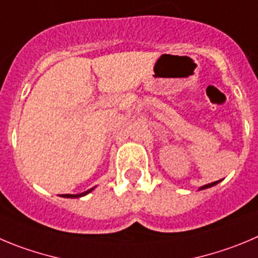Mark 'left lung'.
I'll return each instance as SVG.
<instances>
[{
    "instance_id": "8db88e82",
    "label": "left lung",
    "mask_w": 258,
    "mask_h": 258,
    "mask_svg": "<svg viewBox=\"0 0 258 258\" xmlns=\"http://www.w3.org/2000/svg\"><path fill=\"white\" fill-rule=\"evenodd\" d=\"M219 182H221V179L220 180H216V182H213V183H209V184H205V186H201L199 188V191H201V189H206V188H210V187H213V186H215V184H218Z\"/></svg>"
}]
</instances>
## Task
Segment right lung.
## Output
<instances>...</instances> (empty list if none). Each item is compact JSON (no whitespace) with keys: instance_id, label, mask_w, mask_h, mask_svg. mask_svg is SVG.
Returning <instances> with one entry per match:
<instances>
[{"instance_id":"right-lung-1","label":"right lung","mask_w":258,"mask_h":258,"mask_svg":"<svg viewBox=\"0 0 258 258\" xmlns=\"http://www.w3.org/2000/svg\"><path fill=\"white\" fill-rule=\"evenodd\" d=\"M94 188H95V187H93V188L88 189V191H85V192H81V194H76V195H70V194L62 195V197H66V199H79V197L86 196V195H88V194H90V192L93 191Z\"/></svg>"}]
</instances>
